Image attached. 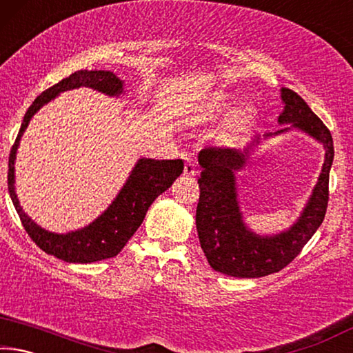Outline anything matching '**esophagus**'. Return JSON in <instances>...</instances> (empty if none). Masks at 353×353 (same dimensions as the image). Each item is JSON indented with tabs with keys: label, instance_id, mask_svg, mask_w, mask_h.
Returning a JSON list of instances; mask_svg holds the SVG:
<instances>
[{
	"label": "esophagus",
	"instance_id": "1",
	"mask_svg": "<svg viewBox=\"0 0 353 353\" xmlns=\"http://www.w3.org/2000/svg\"><path fill=\"white\" fill-rule=\"evenodd\" d=\"M183 174L188 177L196 176V162L193 159H187L185 160V166H183Z\"/></svg>",
	"mask_w": 353,
	"mask_h": 353
}]
</instances>
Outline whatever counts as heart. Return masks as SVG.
Here are the masks:
<instances>
[{
  "mask_svg": "<svg viewBox=\"0 0 353 353\" xmlns=\"http://www.w3.org/2000/svg\"><path fill=\"white\" fill-rule=\"evenodd\" d=\"M230 109H232V98L229 94L216 93L210 101H208L207 109H205V117L218 118L221 115H224L225 112H229ZM238 119H241V117H238Z\"/></svg>",
  "mask_w": 353,
  "mask_h": 353,
  "instance_id": "b5f03b06",
  "label": "heart"
}]
</instances>
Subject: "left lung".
Instances as JSON below:
<instances>
[{"mask_svg":"<svg viewBox=\"0 0 353 353\" xmlns=\"http://www.w3.org/2000/svg\"><path fill=\"white\" fill-rule=\"evenodd\" d=\"M280 92L285 107L279 124L291 126L263 135V139L299 129L325 149V160L313 193L288 230L265 236L255 234L244 223L240 210L235 171L246 166L250 152L261 143L260 135L244 149L205 148L198 157L202 172L198 179L201 196L196 208V227L201 248L213 270L230 277L255 279L283 270L301 254L327 212L328 176L334 155L332 134L296 92L285 87Z\"/></svg>","mask_w":353,"mask_h":353,"instance_id":"obj_1","label":"left lung"}]
</instances>
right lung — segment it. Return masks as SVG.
<instances>
[{
    "label": "right lung",
    "instance_id": "add662e5",
    "mask_svg": "<svg viewBox=\"0 0 353 353\" xmlns=\"http://www.w3.org/2000/svg\"><path fill=\"white\" fill-rule=\"evenodd\" d=\"M79 87H90L93 90L109 94V97H119L124 93V82L112 71L81 70L39 94L23 118L20 132L10 149L8 188L23 227L41 250L67 263H93L112 259V256L121 252V249L126 246V243L141 225L148 208L151 207L155 198L168 190L172 182L182 174L183 162L179 159H140L128 177L126 183L119 190L117 198L93 223L74 232H68V234H54V232L41 229L23 212L19 198H17L14 166L17 149H19L20 139L29 121L41 107L62 92Z\"/></svg>",
    "mask_w": 353,
    "mask_h": 353
}]
</instances>
